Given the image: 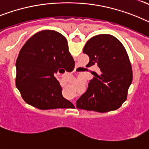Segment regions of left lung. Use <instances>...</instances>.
Instances as JSON below:
<instances>
[{
	"label": "left lung",
	"mask_w": 149,
	"mask_h": 149,
	"mask_svg": "<svg viewBox=\"0 0 149 149\" xmlns=\"http://www.w3.org/2000/svg\"><path fill=\"white\" fill-rule=\"evenodd\" d=\"M83 52L89 56L86 67L97 65L98 73H93L86 92L76 101L78 109L104 113L119 108L127 99L132 83L131 62L119 39L109 34L91 38Z\"/></svg>",
	"instance_id": "8db88e82"
}]
</instances>
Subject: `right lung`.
Listing matches in <instances>:
<instances>
[{
  "label": "right lung",
  "instance_id": "right-lung-1",
  "mask_svg": "<svg viewBox=\"0 0 149 149\" xmlns=\"http://www.w3.org/2000/svg\"><path fill=\"white\" fill-rule=\"evenodd\" d=\"M74 63L67 40L61 33L45 30L30 37L16 60L15 85L26 103L40 110L70 108L54 77ZM66 71V70H65Z\"/></svg>",
  "mask_w": 149,
  "mask_h": 149
}]
</instances>
